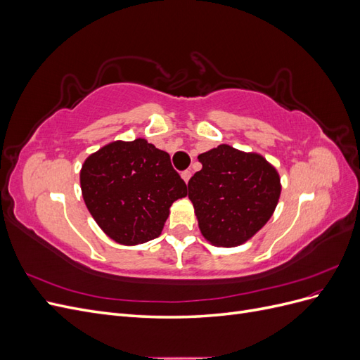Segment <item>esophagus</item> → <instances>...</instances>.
Segmentation results:
<instances>
[{"label": "esophagus", "mask_w": 360, "mask_h": 360, "mask_svg": "<svg viewBox=\"0 0 360 360\" xmlns=\"http://www.w3.org/2000/svg\"><path fill=\"white\" fill-rule=\"evenodd\" d=\"M191 176H192V172H191L189 169H186V171H183V172H181V179H183L184 181H186V183L191 180Z\"/></svg>", "instance_id": "obj_1"}]
</instances>
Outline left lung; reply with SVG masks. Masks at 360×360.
Returning <instances> with one entry per match:
<instances>
[{"mask_svg": "<svg viewBox=\"0 0 360 360\" xmlns=\"http://www.w3.org/2000/svg\"><path fill=\"white\" fill-rule=\"evenodd\" d=\"M201 171L188 183L198 226L214 246L249 240L274 214L281 195L278 171L257 153L222 144L198 156Z\"/></svg>", "mask_w": 360, "mask_h": 360, "instance_id": "1", "label": "left lung"}]
</instances>
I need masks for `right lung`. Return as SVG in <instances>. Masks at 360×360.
Listing matches in <instances>:
<instances>
[{"label": "right lung", "instance_id": "1", "mask_svg": "<svg viewBox=\"0 0 360 360\" xmlns=\"http://www.w3.org/2000/svg\"><path fill=\"white\" fill-rule=\"evenodd\" d=\"M81 189L97 225L120 245L159 237L172 202L186 197L169 155L143 138L114 141L86 158Z\"/></svg>", "mask_w": 360, "mask_h": 360}]
</instances>
